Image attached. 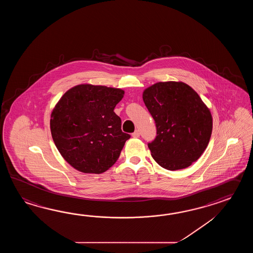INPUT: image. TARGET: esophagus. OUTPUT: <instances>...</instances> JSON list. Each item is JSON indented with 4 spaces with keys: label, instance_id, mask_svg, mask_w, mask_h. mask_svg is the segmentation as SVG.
<instances>
[{
    "label": "esophagus",
    "instance_id": "esophagus-1",
    "mask_svg": "<svg viewBox=\"0 0 253 253\" xmlns=\"http://www.w3.org/2000/svg\"><path fill=\"white\" fill-rule=\"evenodd\" d=\"M139 135H140L139 131H137V130H135V131H134V133H133V134H132V136H133V137H134V138H137V137H139Z\"/></svg>",
    "mask_w": 253,
    "mask_h": 253
}]
</instances>
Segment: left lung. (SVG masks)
I'll return each mask as SVG.
<instances>
[{
  "instance_id": "left-lung-1",
  "label": "left lung",
  "mask_w": 253,
  "mask_h": 253,
  "mask_svg": "<svg viewBox=\"0 0 253 253\" xmlns=\"http://www.w3.org/2000/svg\"><path fill=\"white\" fill-rule=\"evenodd\" d=\"M143 100L156 122V139L148 144L160 167L175 171L199 159L210 141L212 117L194 88L182 81L157 82Z\"/></svg>"
}]
</instances>
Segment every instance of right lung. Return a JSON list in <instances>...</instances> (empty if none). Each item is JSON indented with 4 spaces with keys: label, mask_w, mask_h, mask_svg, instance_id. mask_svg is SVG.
I'll use <instances>...</instances> for the list:
<instances>
[{
    "label": "right lung",
    "mask_w": 253,
    "mask_h": 253,
    "mask_svg": "<svg viewBox=\"0 0 253 253\" xmlns=\"http://www.w3.org/2000/svg\"><path fill=\"white\" fill-rule=\"evenodd\" d=\"M121 88L80 84L59 98L50 115V132L61 156L76 170L102 173L119 159L130 135L114 112Z\"/></svg>",
    "instance_id": "obj_1"
}]
</instances>
